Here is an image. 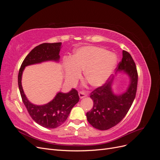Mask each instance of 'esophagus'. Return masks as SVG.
Returning <instances> with one entry per match:
<instances>
[{
  "label": "esophagus",
  "mask_w": 160,
  "mask_h": 160,
  "mask_svg": "<svg viewBox=\"0 0 160 160\" xmlns=\"http://www.w3.org/2000/svg\"><path fill=\"white\" fill-rule=\"evenodd\" d=\"M79 96L80 99H83L84 98H85V97H87V95L84 93V92L80 91L79 92Z\"/></svg>",
  "instance_id": "esophagus-1"
}]
</instances>
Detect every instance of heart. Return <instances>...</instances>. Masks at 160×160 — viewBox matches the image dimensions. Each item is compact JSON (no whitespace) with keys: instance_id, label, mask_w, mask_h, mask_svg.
<instances>
[{"instance_id":"b5f03b06","label":"heart","mask_w":160,"mask_h":160,"mask_svg":"<svg viewBox=\"0 0 160 160\" xmlns=\"http://www.w3.org/2000/svg\"><path fill=\"white\" fill-rule=\"evenodd\" d=\"M117 62V57L103 48L85 46L77 49L69 60L62 64L65 80L72 83L83 71V79L93 88H99L109 79Z\"/></svg>"}]
</instances>
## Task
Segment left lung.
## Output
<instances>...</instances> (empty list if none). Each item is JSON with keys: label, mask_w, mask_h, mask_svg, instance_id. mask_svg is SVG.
<instances>
[{"label": "left lung", "mask_w": 160, "mask_h": 160, "mask_svg": "<svg viewBox=\"0 0 160 160\" xmlns=\"http://www.w3.org/2000/svg\"><path fill=\"white\" fill-rule=\"evenodd\" d=\"M122 59L117 67V72L128 75L129 83L123 93L115 94L112 89L115 76L103 86L91 93L93 107L86 113L87 119L93 128L107 130L119 123L127 114L135 98L138 85V72L135 62L127 51H123Z\"/></svg>", "instance_id": "obj_1"}]
</instances>
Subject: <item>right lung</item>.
Here are the masks:
<instances>
[{
    "mask_svg": "<svg viewBox=\"0 0 160 160\" xmlns=\"http://www.w3.org/2000/svg\"><path fill=\"white\" fill-rule=\"evenodd\" d=\"M61 45V42L42 43L34 48L24 59L18 75L19 91L28 113L37 123L49 129L56 128L65 122L72 108L79 101L78 92L74 89L67 93L59 91L49 103L41 105L33 104L24 93L21 83L22 75L27 66L47 61L59 62Z\"/></svg>",
    "mask_w": 160,
    "mask_h": 160,
    "instance_id": "add662e5",
    "label": "right lung"
}]
</instances>
